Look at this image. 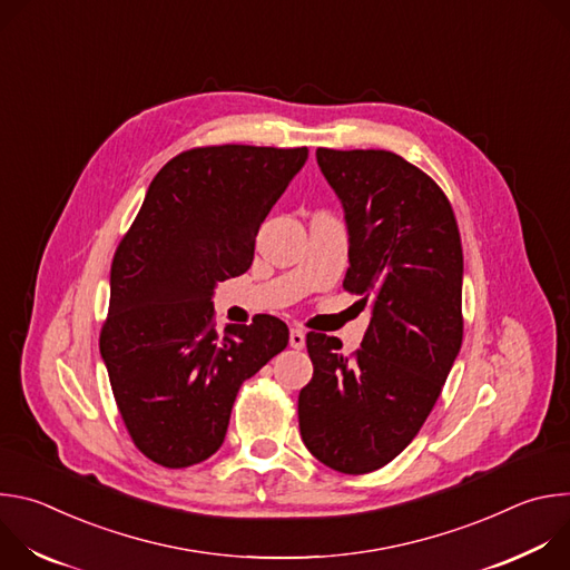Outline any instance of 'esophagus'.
Segmentation results:
<instances>
[{
	"label": "esophagus",
	"mask_w": 570,
	"mask_h": 570,
	"mask_svg": "<svg viewBox=\"0 0 570 570\" xmlns=\"http://www.w3.org/2000/svg\"><path fill=\"white\" fill-rule=\"evenodd\" d=\"M288 343H291L293 350H302L304 343H306V334H304L299 327H295V330H291V334H288Z\"/></svg>",
	"instance_id": "obj_1"
}]
</instances>
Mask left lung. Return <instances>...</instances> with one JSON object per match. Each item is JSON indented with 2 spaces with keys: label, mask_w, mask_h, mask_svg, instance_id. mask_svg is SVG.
Returning <instances> with one entry per match:
<instances>
[{
  "label": "left lung",
  "mask_w": 570,
  "mask_h": 570,
  "mask_svg": "<svg viewBox=\"0 0 570 570\" xmlns=\"http://www.w3.org/2000/svg\"><path fill=\"white\" fill-rule=\"evenodd\" d=\"M345 209L343 286L370 302L361 350L308 334L313 379L299 390L306 449L341 473H370L420 433L462 345V246L444 191L390 150L317 148Z\"/></svg>",
  "instance_id": "obj_1"
}]
</instances>
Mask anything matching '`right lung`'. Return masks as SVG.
<instances>
[{
	"label": "right lung",
	"mask_w": 570,
	"mask_h": 570,
	"mask_svg": "<svg viewBox=\"0 0 570 570\" xmlns=\"http://www.w3.org/2000/svg\"><path fill=\"white\" fill-rule=\"evenodd\" d=\"M306 157V146L185 150L119 243L99 347L135 446L161 466L214 455L240 383L288 345L273 315L216 334L212 295L250 268L255 236Z\"/></svg>",
	"instance_id": "obj_1"
}]
</instances>
